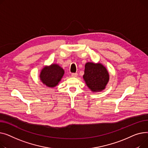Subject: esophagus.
I'll use <instances>...</instances> for the list:
<instances>
[{
	"instance_id": "esophagus-1",
	"label": "esophagus",
	"mask_w": 148,
	"mask_h": 148,
	"mask_svg": "<svg viewBox=\"0 0 148 148\" xmlns=\"http://www.w3.org/2000/svg\"><path fill=\"white\" fill-rule=\"evenodd\" d=\"M77 73H72V77H77Z\"/></svg>"
}]
</instances>
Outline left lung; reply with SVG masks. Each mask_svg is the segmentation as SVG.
I'll list each match as a JSON object with an SVG mask.
<instances>
[{"label": "left lung", "mask_w": 148, "mask_h": 148, "mask_svg": "<svg viewBox=\"0 0 148 148\" xmlns=\"http://www.w3.org/2000/svg\"><path fill=\"white\" fill-rule=\"evenodd\" d=\"M84 80L93 92L103 91L109 81V73L101 63L87 62L85 65Z\"/></svg>", "instance_id": "left-lung-1"}]
</instances>
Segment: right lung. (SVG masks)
<instances>
[{
  "label": "right lung",
  "instance_id": "obj_1",
  "mask_svg": "<svg viewBox=\"0 0 148 148\" xmlns=\"http://www.w3.org/2000/svg\"><path fill=\"white\" fill-rule=\"evenodd\" d=\"M64 74V69L58 64L43 67L40 72L39 79L43 85L54 88L58 85Z\"/></svg>",
  "mask_w": 148,
  "mask_h": 148
}]
</instances>
